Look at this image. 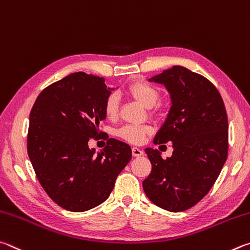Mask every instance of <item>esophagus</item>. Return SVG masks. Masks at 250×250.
Wrapping results in <instances>:
<instances>
[{"instance_id": "obj_1", "label": "esophagus", "mask_w": 250, "mask_h": 250, "mask_svg": "<svg viewBox=\"0 0 250 250\" xmlns=\"http://www.w3.org/2000/svg\"><path fill=\"white\" fill-rule=\"evenodd\" d=\"M132 152H133L134 157H141L144 155V151L142 149H139V148H137V147H133Z\"/></svg>"}]
</instances>
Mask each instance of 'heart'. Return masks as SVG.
<instances>
[{"instance_id": "1", "label": "heart", "mask_w": 250, "mask_h": 250, "mask_svg": "<svg viewBox=\"0 0 250 250\" xmlns=\"http://www.w3.org/2000/svg\"><path fill=\"white\" fill-rule=\"evenodd\" d=\"M126 91L132 98L138 101L139 103L147 108L155 106L160 98L159 91L155 86L142 80L130 83ZM118 103H120L118 102V96L115 93L107 96L104 103V113L108 120H114V118L117 117ZM152 114H156V112H152ZM151 132L152 128L149 125H125L118 129L117 135L128 143L141 144L144 142L147 135H149Z\"/></svg>"}]
</instances>
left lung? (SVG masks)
Wrapping results in <instances>:
<instances>
[{
    "label": "left lung",
    "instance_id": "left-lung-1",
    "mask_svg": "<svg viewBox=\"0 0 250 250\" xmlns=\"http://www.w3.org/2000/svg\"><path fill=\"white\" fill-rule=\"evenodd\" d=\"M149 81L164 84L171 96L167 120L154 144L172 142L173 152L163 159L158 150L146 148L152 167L143 188L157 207L182 212L208 193L227 159L225 105L211 81L181 65H173Z\"/></svg>",
    "mask_w": 250,
    "mask_h": 250
}]
</instances>
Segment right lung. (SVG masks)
Instances as JSON below:
<instances>
[{
  "label": "right lung",
  "instance_id": "add662e5",
  "mask_svg": "<svg viewBox=\"0 0 250 250\" xmlns=\"http://www.w3.org/2000/svg\"><path fill=\"white\" fill-rule=\"evenodd\" d=\"M109 94L104 78L74 72L43 89L30 111V163L48 196L68 211L103 203L132 159L130 147L117 139L109 138L98 155L87 145L100 136Z\"/></svg>",
  "mask_w": 250,
  "mask_h": 250
}]
</instances>
